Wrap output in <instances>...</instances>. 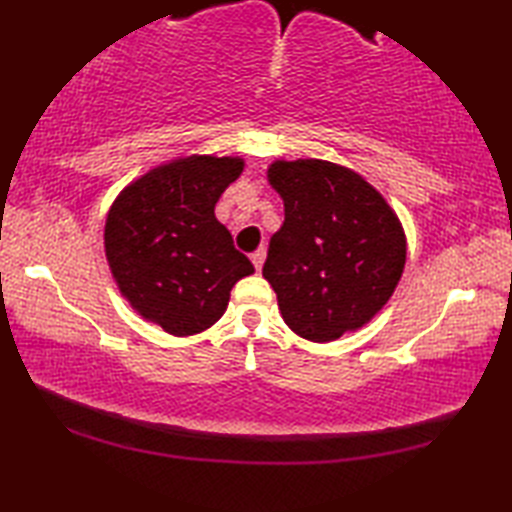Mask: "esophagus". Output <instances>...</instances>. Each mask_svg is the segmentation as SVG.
<instances>
[{"instance_id": "1", "label": "esophagus", "mask_w": 512, "mask_h": 512, "mask_svg": "<svg viewBox=\"0 0 512 512\" xmlns=\"http://www.w3.org/2000/svg\"><path fill=\"white\" fill-rule=\"evenodd\" d=\"M253 266H255V270L259 273V270H262V266H264V259H266V248H259L257 253H253Z\"/></svg>"}]
</instances>
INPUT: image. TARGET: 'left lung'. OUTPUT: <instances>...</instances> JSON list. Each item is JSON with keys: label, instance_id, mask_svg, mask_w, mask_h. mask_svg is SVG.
<instances>
[{"label": "left lung", "instance_id": "obj_1", "mask_svg": "<svg viewBox=\"0 0 512 512\" xmlns=\"http://www.w3.org/2000/svg\"><path fill=\"white\" fill-rule=\"evenodd\" d=\"M266 176L286 213L262 270L281 317L314 343L361 330L405 270L407 237L396 211L361 173L336 162L275 160Z\"/></svg>", "mask_w": 512, "mask_h": 512}]
</instances>
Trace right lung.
<instances>
[{"label": "right lung", "instance_id": "right-lung-1", "mask_svg": "<svg viewBox=\"0 0 512 512\" xmlns=\"http://www.w3.org/2000/svg\"><path fill=\"white\" fill-rule=\"evenodd\" d=\"M242 171L239 156H182L129 182L107 211L103 244L118 290L173 336L209 330L237 281L255 273L215 217Z\"/></svg>", "mask_w": 512, "mask_h": 512}]
</instances>
